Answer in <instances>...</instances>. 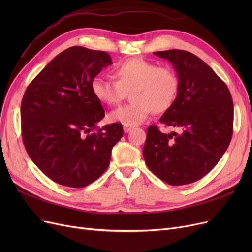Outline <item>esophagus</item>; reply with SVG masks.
<instances>
[{
  "label": "esophagus",
  "instance_id": "obj_1",
  "mask_svg": "<svg viewBox=\"0 0 252 252\" xmlns=\"http://www.w3.org/2000/svg\"><path fill=\"white\" fill-rule=\"evenodd\" d=\"M134 126H128V125H124V130L125 133H128V131L131 130V128H133Z\"/></svg>",
  "mask_w": 252,
  "mask_h": 252
}]
</instances>
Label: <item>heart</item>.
Instances as JSON below:
<instances>
[{
  "instance_id": "obj_1",
  "label": "heart",
  "mask_w": 252,
  "mask_h": 252,
  "mask_svg": "<svg viewBox=\"0 0 252 252\" xmlns=\"http://www.w3.org/2000/svg\"><path fill=\"white\" fill-rule=\"evenodd\" d=\"M114 79L97 75L91 90L95 98L108 106L121 103L129 93L131 102L109 113L113 123L136 126L153 111L163 113L175 103L180 89L179 77L169 66H158L143 58L118 62L112 69Z\"/></svg>"
}]
</instances>
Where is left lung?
Wrapping results in <instances>:
<instances>
[{
    "label": "left lung",
    "instance_id": "left-lung-1",
    "mask_svg": "<svg viewBox=\"0 0 252 252\" xmlns=\"http://www.w3.org/2000/svg\"><path fill=\"white\" fill-rule=\"evenodd\" d=\"M154 55L167 59L177 71L179 94L160 123L180 131L166 135L150 126L144 159L163 182L173 186L191 184L206 176L229 147L234 121L231 93L203 60L188 51H159Z\"/></svg>",
    "mask_w": 252,
    "mask_h": 252
}]
</instances>
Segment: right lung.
<instances>
[{
  "instance_id": "1",
  "label": "right lung",
  "mask_w": 252,
  "mask_h": 252,
  "mask_svg": "<svg viewBox=\"0 0 252 252\" xmlns=\"http://www.w3.org/2000/svg\"><path fill=\"white\" fill-rule=\"evenodd\" d=\"M104 51L74 46L61 52L26 88L21 135L33 163L55 183L83 188L107 169L122 124H97L105 116L91 82L112 64Z\"/></svg>"
}]
</instances>
